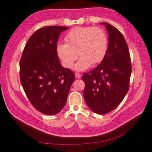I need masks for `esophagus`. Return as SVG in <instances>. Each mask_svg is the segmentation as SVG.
<instances>
[{"label": "esophagus", "mask_w": 152, "mask_h": 152, "mask_svg": "<svg viewBox=\"0 0 152 152\" xmlns=\"http://www.w3.org/2000/svg\"><path fill=\"white\" fill-rule=\"evenodd\" d=\"M75 77L76 78H80L82 77V76H81V74H80L79 73H76L75 74Z\"/></svg>", "instance_id": "obj_1"}]
</instances>
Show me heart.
<instances>
[{
	"mask_svg": "<svg viewBox=\"0 0 152 152\" xmlns=\"http://www.w3.org/2000/svg\"><path fill=\"white\" fill-rule=\"evenodd\" d=\"M65 40L66 44L57 45V54L66 68L72 66L78 55L81 58L74 66L78 71L88 69L92 63H99L107 50V37L99 28H76L68 33Z\"/></svg>",
	"mask_w": 152,
	"mask_h": 152,
	"instance_id": "heart-1",
	"label": "heart"
}]
</instances>
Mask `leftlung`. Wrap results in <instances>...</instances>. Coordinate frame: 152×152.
<instances>
[{"label":"left lung","instance_id":"left-lung-1","mask_svg":"<svg viewBox=\"0 0 152 152\" xmlns=\"http://www.w3.org/2000/svg\"><path fill=\"white\" fill-rule=\"evenodd\" d=\"M108 48L99 66L84 73V97L92 111L104 115L111 112L121 103L129 89L132 68L127 43L123 34L108 23Z\"/></svg>","mask_w":152,"mask_h":152}]
</instances>
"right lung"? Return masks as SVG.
<instances>
[{"label": "right lung", "mask_w": 152, "mask_h": 152, "mask_svg": "<svg viewBox=\"0 0 152 152\" xmlns=\"http://www.w3.org/2000/svg\"><path fill=\"white\" fill-rule=\"evenodd\" d=\"M68 27L39 29L27 42L20 63L22 87L32 105L47 115L58 113L66 103L74 74L62 66L56 51L59 35Z\"/></svg>", "instance_id": "obj_1"}]
</instances>
